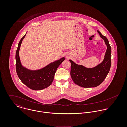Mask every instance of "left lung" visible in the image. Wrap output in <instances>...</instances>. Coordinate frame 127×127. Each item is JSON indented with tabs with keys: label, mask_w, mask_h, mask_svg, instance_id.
Returning <instances> with one entry per match:
<instances>
[{
	"label": "left lung",
	"mask_w": 127,
	"mask_h": 127,
	"mask_svg": "<svg viewBox=\"0 0 127 127\" xmlns=\"http://www.w3.org/2000/svg\"><path fill=\"white\" fill-rule=\"evenodd\" d=\"M98 33L103 38L107 49L103 62L92 68H87L82 65H78L69 60L71 63L70 75L73 82L79 86L83 88L96 87L105 79L111 66V49L107 38L98 30Z\"/></svg>",
	"instance_id": "obj_1"
}]
</instances>
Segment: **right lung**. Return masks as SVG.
<instances>
[{"mask_svg": "<svg viewBox=\"0 0 127 127\" xmlns=\"http://www.w3.org/2000/svg\"><path fill=\"white\" fill-rule=\"evenodd\" d=\"M26 34L21 38L19 42L16 51V71L21 81L27 87L34 91L41 90L51 85L58 67L64 61L65 58L63 57L39 70H31L24 67L21 64L19 51L22 40L25 37Z\"/></svg>", "mask_w": 127, "mask_h": 127, "instance_id": "1", "label": "right lung"}]
</instances>
